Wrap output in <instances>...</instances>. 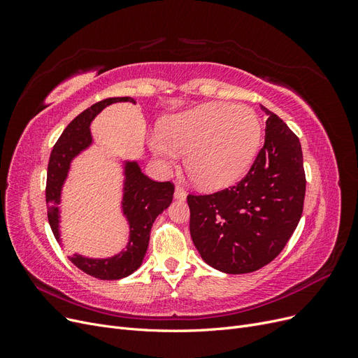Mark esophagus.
Instances as JSON below:
<instances>
[{
	"label": "esophagus",
	"mask_w": 358,
	"mask_h": 358,
	"mask_svg": "<svg viewBox=\"0 0 358 358\" xmlns=\"http://www.w3.org/2000/svg\"><path fill=\"white\" fill-rule=\"evenodd\" d=\"M175 199H176V200H180V201L187 199V192H185V189H183V188H182V187H179V185L175 188Z\"/></svg>",
	"instance_id": "34e87169"
}]
</instances>
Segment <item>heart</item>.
I'll return each mask as SVG.
<instances>
[{
	"label": "heart",
	"mask_w": 358,
	"mask_h": 358,
	"mask_svg": "<svg viewBox=\"0 0 358 358\" xmlns=\"http://www.w3.org/2000/svg\"><path fill=\"white\" fill-rule=\"evenodd\" d=\"M263 125L246 106L208 103L171 116L149 137V148L175 167L187 152V169L199 185L224 188L242 178L262 146Z\"/></svg>",
	"instance_id": "1"
}]
</instances>
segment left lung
Wrapping results in <instances>:
<instances>
[{"label": "left lung", "instance_id": "1", "mask_svg": "<svg viewBox=\"0 0 358 358\" xmlns=\"http://www.w3.org/2000/svg\"><path fill=\"white\" fill-rule=\"evenodd\" d=\"M262 109L264 146L246 176L209 196L187 197L191 239L204 263L224 273L255 272L282 251L301 218L306 178L299 137Z\"/></svg>", "mask_w": 358, "mask_h": 358}]
</instances>
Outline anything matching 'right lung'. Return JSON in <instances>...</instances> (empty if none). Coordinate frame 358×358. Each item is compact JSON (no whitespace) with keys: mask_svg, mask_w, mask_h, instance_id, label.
I'll return each mask as SVG.
<instances>
[{"mask_svg":"<svg viewBox=\"0 0 358 358\" xmlns=\"http://www.w3.org/2000/svg\"><path fill=\"white\" fill-rule=\"evenodd\" d=\"M122 101L136 104L131 96H115V99H106L88 107L67 125L52 149L48 166L46 204L50 229L59 245V203L64 183L69 178L71 161L83 150L91 148V122L94 117L107 106ZM173 192H175V187L171 182H155L143 175L137 161H124L121 208L129 227L128 243L121 252L113 257L90 258L73 254L69 257L70 262L86 275L96 279L113 280L134 273L143 263L152 224L157 216L170 206Z\"/></svg>","mask_w":358,"mask_h":358,"instance_id":"1","label":"right lung"}]
</instances>
